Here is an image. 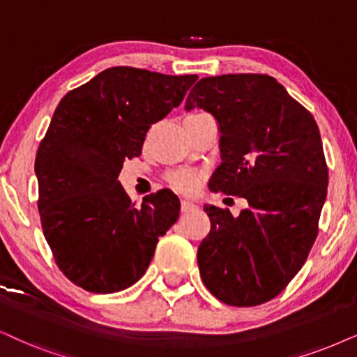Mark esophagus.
I'll use <instances>...</instances> for the list:
<instances>
[{"label": "esophagus", "mask_w": 357, "mask_h": 357, "mask_svg": "<svg viewBox=\"0 0 357 357\" xmlns=\"http://www.w3.org/2000/svg\"><path fill=\"white\" fill-rule=\"evenodd\" d=\"M196 204H194V202H191V201H186V199H184V201H181V211L183 212H191V211H194V209H196Z\"/></svg>", "instance_id": "34e87169"}]
</instances>
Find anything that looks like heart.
<instances>
[{
  "instance_id": "1",
  "label": "heart",
  "mask_w": 357,
  "mask_h": 357,
  "mask_svg": "<svg viewBox=\"0 0 357 357\" xmlns=\"http://www.w3.org/2000/svg\"><path fill=\"white\" fill-rule=\"evenodd\" d=\"M204 174L197 169H173L166 173V183L176 191L183 194H192L201 188Z\"/></svg>"
}]
</instances>
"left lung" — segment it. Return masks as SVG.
<instances>
[{
    "mask_svg": "<svg viewBox=\"0 0 357 357\" xmlns=\"http://www.w3.org/2000/svg\"><path fill=\"white\" fill-rule=\"evenodd\" d=\"M204 108L220 130L222 163L209 189L247 209L204 206L211 231L197 249L202 282L231 306H257L285 290L319 232L328 165L313 115L270 75L201 79L186 110Z\"/></svg>",
    "mask_w": 357,
    "mask_h": 357,
    "instance_id": "8db88e82",
    "label": "left lung"
}]
</instances>
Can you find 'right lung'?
I'll list each match as a JSON object with an SVG mask.
<instances>
[{
  "label": "right lung",
  "instance_id": "1",
  "mask_svg": "<svg viewBox=\"0 0 357 357\" xmlns=\"http://www.w3.org/2000/svg\"><path fill=\"white\" fill-rule=\"evenodd\" d=\"M196 80L110 67L59 102L36 155L38 209L56 265L84 290L114 293L137 283L178 220L179 199L169 189L137 207L116 178Z\"/></svg>",
  "mask_w": 357,
  "mask_h": 357
}]
</instances>
